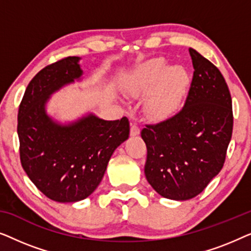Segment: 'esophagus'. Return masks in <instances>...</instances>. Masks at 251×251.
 <instances>
[{
	"instance_id": "34e87169",
	"label": "esophagus",
	"mask_w": 251,
	"mask_h": 251,
	"mask_svg": "<svg viewBox=\"0 0 251 251\" xmlns=\"http://www.w3.org/2000/svg\"><path fill=\"white\" fill-rule=\"evenodd\" d=\"M139 133H140V129L138 128V126L131 125V126H130V136L135 137V136H138Z\"/></svg>"
}]
</instances>
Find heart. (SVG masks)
<instances>
[{
	"instance_id": "obj_1",
	"label": "heart",
	"mask_w": 251,
	"mask_h": 251,
	"mask_svg": "<svg viewBox=\"0 0 251 251\" xmlns=\"http://www.w3.org/2000/svg\"><path fill=\"white\" fill-rule=\"evenodd\" d=\"M190 85V75L180 65L168 66L164 58H151L137 66L125 81V90L131 97L146 98L145 108L151 119L166 120L183 102Z\"/></svg>"
}]
</instances>
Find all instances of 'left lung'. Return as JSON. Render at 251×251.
<instances>
[{
  "label": "left lung",
  "mask_w": 251,
  "mask_h": 251,
  "mask_svg": "<svg viewBox=\"0 0 251 251\" xmlns=\"http://www.w3.org/2000/svg\"><path fill=\"white\" fill-rule=\"evenodd\" d=\"M194 73L179 113L146 126L145 176L161 197H197L222 170L233 130L232 98L217 67L190 48Z\"/></svg>",
  "instance_id": "8db88e82"
}]
</instances>
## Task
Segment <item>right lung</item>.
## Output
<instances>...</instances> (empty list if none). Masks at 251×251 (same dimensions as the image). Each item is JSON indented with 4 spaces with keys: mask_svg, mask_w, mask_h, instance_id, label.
<instances>
[{
    "mask_svg": "<svg viewBox=\"0 0 251 251\" xmlns=\"http://www.w3.org/2000/svg\"><path fill=\"white\" fill-rule=\"evenodd\" d=\"M80 60L67 57L40 71L27 85L18 112L24 170L47 198L61 203L84 200L98 187L130 131L126 116L107 121L88 112L61 122L48 112L51 96L83 80Z\"/></svg>",
    "mask_w": 251,
    "mask_h": 251,
    "instance_id": "add662e5",
    "label": "right lung"
}]
</instances>
